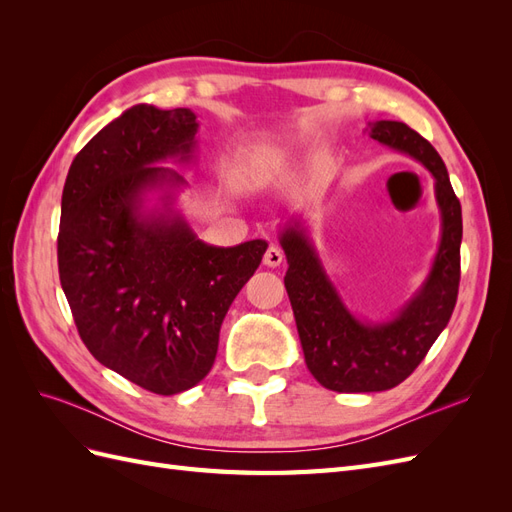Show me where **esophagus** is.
<instances>
[{
	"label": "esophagus",
	"instance_id": "1",
	"mask_svg": "<svg viewBox=\"0 0 512 512\" xmlns=\"http://www.w3.org/2000/svg\"><path fill=\"white\" fill-rule=\"evenodd\" d=\"M282 260H284V254H282L280 247H275V245H271L269 250L265 252V256H262V262H265V265H267V267H271V269L280 267V265H282Z\"/></svg>",
	"mask_w": 512,
	"mask_h": 512
}]
</instances>
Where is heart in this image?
<instances>
[{
  "instance_id": "b5f03b06",
  "label": "heart",
  "mask_w": 512,
  "mask_h": 512,
  "mask_svg": "<svg viewBox=\"0 0 512 512\" xmlns=\"http://www.w3.org/2000/svg\"><path fill=\"white\" fill-rule=\"evenodd\" d=\"M237 177H239V179H247V175H245V170H243V168H237Z\"/></svg>"
}]
</instances>
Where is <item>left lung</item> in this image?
<instances>
[{
  "label": "left lung",
  "instance_id": "left-lung-1",
  "mask_svg": "<svg viewBox=\"0 0 512 512\" xmlns=\"http://www.w3.org/2000/svg\"><path fill=\"white\" fill-rule=\"evenodd\" d=\"M367 132L421 162L436 179L442 235L423 286L393 318L369 322L356 318L339 297L303 224L286 222L280 235L288 260L284 284L305 363L324 389L337 393H378L404 382L451 320L459 292L461 205L438 151L401 121L369 123Z\"/></svg>",
  "mask_w": 512,
  "mask_h": 512
}]
</instances>
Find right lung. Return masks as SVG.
Returning <instances> with one entry per match:
<instances>
[{
    "label": "right lung",
    "instance_id": "add662e5",
    "mask_svg": "<svg viewBox=\"0 0 512 512\" xmlns=\"http://www.w3.org/2000/svg\"><path fill=\"white\" fill-rule=\"evenodd\" d=\"M196 132L190 108L136 104L76 153L61 194L59 280L83 344L158 395L209 374L228 307L267 252L262 239L200 241L175 209L188 181L158 164H190Z\"/></svg>",
    "mask_w": 512,
    "mask_h": 512
}]
</instances>
